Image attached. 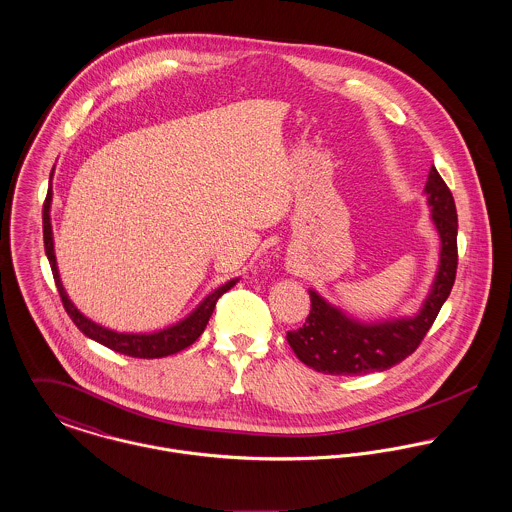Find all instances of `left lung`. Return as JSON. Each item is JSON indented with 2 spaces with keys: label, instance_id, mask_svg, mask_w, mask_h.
I'll return each instance as SVG.
<instances>
[{
  "label": "left lung",
  "instance_id": "obj_1",
  "mask_svg": "<svg viewBox=\"0 0 512 512\" xmlns=\"http://www.w3.org/2000/svg\"><path fill=\"white\" fill-rule=\"evenodd\" d=\"M431 220L440 237V257L433 286L417 314L382 321H360L308 290L312 310L298 331L286 339L296 356L317 372L331 376H360L382 372L413 353L431 329L450 296L458 267V214L450 189L431 167L425 185Z\"/></svg>",
  "mask_w": 512,
  "mask_h": 512
}]
</instances>
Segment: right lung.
I'll list each match as a JSON object with an SVG mask.
<instances>
[{"label": "right lung", "mask_w": 512, "mask_h": 512, "mask_svg": "<svg viewBox=\"0 0 512 512\" xmlns=\"http://www.w3.org/2000/svg\"><path fill=\"white\" fill-rule=\"evenodd\" d=\"M52 173H54V167H52ZM52 173H50V189H48V195L44 200V208H42V234H44V251H46V257H48V263H50V269H52V275H54V282H56V288L60 292V298H62V304L66 308L68 315L72 317V321L78 325L79 331L105 345L107 349L115 351V353L126 354V356H134V358H161V356H169V354L179 353L187 347H191L198 337L202 335L210 315L216 308V302L218 298L228 292L230 288L236 286L239 278H232L228 280L226 284L218 286L216 290H212L197 308L183 317L181 321L169 325V327H163L159 331L154 333H120L115 329H109L105 325H99L95 323L93 319H89L87 315L81 314L76 304L70 300L64 284H62V278L58 273V265H56V255H54V236H52V222H50V206H52Z\"/></svg>", "instance_id": "right-lung-1"}]
</instances>
